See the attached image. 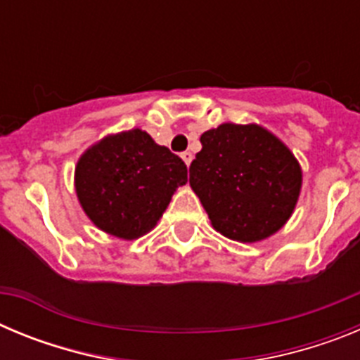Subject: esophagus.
<instances>
[{"mask_svg":"<svg viewBox=\"0 0 360 360\" xmlns=\"http://www.w3.org/2000/svg\"><path fill=\"white\" fill-rule=\"evenodd\" d=\"M180 157H182V160L186 162L187 165H189L191 162H193V153H191V151H184L182 155H180Z\"/></svg>","mask_w":360,"mask_h":360,"instance_id":"esophagus-1","label":"esophagus"}]
</instances>
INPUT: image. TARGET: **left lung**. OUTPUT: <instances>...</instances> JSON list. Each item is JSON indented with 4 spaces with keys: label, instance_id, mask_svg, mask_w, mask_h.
Returning <instances> with one entry per match:
<instances>
[{
    "label": "left lung",
    "instance_id": "left-lung-1",
    "mask_svg": "<svg viewBox=\"0 0 360 360\" xmlns=\"http://www.w3.org/2000/svg\"><path fill=\"white\" fill-rule=\"evenodd\" d=\"M189 184L212 227L236 241H259L290 218L301 167L290 149L256 124H221L200 136Z\"/></svg>",
    "mask_w": 360,
    "mask_h": 360
}]
</instances>
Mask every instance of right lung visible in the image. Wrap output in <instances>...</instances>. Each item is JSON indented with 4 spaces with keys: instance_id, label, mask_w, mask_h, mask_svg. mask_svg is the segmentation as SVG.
I'll return each mask as SVG.
<instances>
[{
    "instance_id": "add662e5",
    "label": "right lung",
    "mask_w": 360,
    "mask_h": 360,
    "mask_svg": "<svg viewBox=\"0 0 360 360\" xmlns=\"http://www.w3.org/2000/svg\"><path fill=\"white\" fill-rule=\"evenodd\" d=\"M187 165L142 129H129L91 146L75 167V191L88 218L108 234L135 240L151 231Z\"/></svg>"
}]
</instances>
